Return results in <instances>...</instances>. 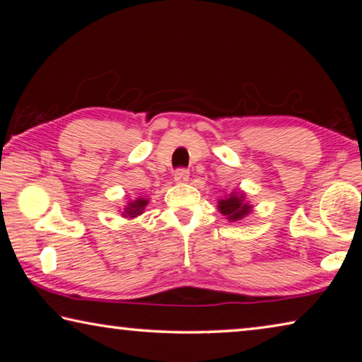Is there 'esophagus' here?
<instances>
[{"instance_id": "1", "label": "esophagus", "mask_w": 362, "mask_h": 362, "mask_svg": "<svg viewBox=\"0 0 362 362\" xmlns=\"http://www.w3.org/2000/svg\"><path fill=\"white\" fill-rule=\"evenodd\" d=\"M188 177H189L188 169H185V168H180V169H177V170H175V174H174V180H175V182H179V183H185V182H188Z\"/></svg>"}]
</instances>
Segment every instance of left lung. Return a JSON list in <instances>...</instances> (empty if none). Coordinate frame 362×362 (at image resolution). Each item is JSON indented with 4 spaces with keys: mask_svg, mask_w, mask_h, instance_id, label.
Segmentation results:
<instances>
[{
    "mask_svg": "<svg viewBox=\"0 0 362 362\" xmlns=\"http://www.w3.org/2000/svg\"><path fill=\"white\" fill-rule=\"evenodd\" d=\"M218 211L230 220H240L250 212V206L247 203H243V194L238 196L233 193L226 199H220Z\"/></svg>",
    "mask_w": 362,
    "mask_h": 362,
    "instance_id": "obj_1",
    "label": "left lung"
}]
</instances>
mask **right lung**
Returning a JSON list of instances; mask_svg holds the SVG:
<instances>
[{
	"label": "right lung",
	"instance_id": "1",
	"mask_svg": "<svg viewBox=\"0 0 362 362\" xmlns=\"http://www.w3.org/2000/svg\"><path fill=\"white\" fill-rule=\"evenodd\" d=\"M146 203L148 201L144 199V198H139L136 201H132V203H129V207H126V214L129 217H134V216H139V214H142L144 207L146 206Z\"/></svg>",
	"mask_w": 362,
	"mask_h": 362
}]
</instances>
